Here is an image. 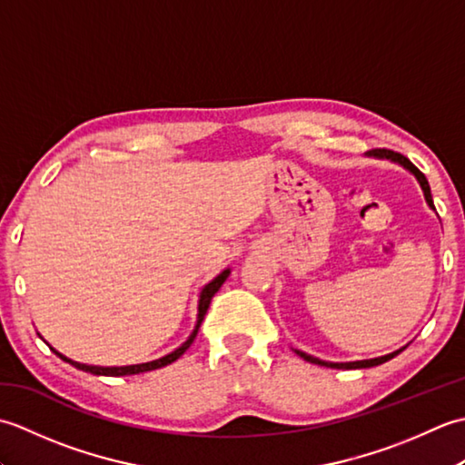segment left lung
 <instances>
[{"mask_svg":"<svg viewBox=\"0 0 465 465\" xmlns=\"http://www.w3.org/2000/svg\"><path fill=\"white\" fill-rule=\"evenodd\" d=\"M365 155H368V157H375V160H390V162H393V163H400L401 167H406V170H408L411 175H416V180H418V183H420V187H421V192H423V197H426V203L431 207V210H436V207H433L430 183H428V180H426V175H423V173L418 170V167L408 160V157H403L401 153L390 152V150H371V152H368ZM403 350H406V345H403V348H400V350H396V351L388 353V355H380V358H371V360H358V361H325V360H320V358H313V355L305 353V351H300V350H293V351L298 353L300 358H303L305 361L323 365V368H335V370H361V368H373V365L385 363L388 360H391L393 355H398V353L403 351Z\"/></svg>","mask_w":465,"mask_h":465,"instance_id":"left-lung-1","label":"left lung"}]
</instances>
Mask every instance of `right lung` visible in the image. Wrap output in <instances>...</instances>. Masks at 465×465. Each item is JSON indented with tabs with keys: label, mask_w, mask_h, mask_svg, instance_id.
I'll list each match as a JSON object with an SVG mask.
<instances>
[{
	"label": "right lung",
	"mask_w": 465,
	"mask_h": 465,
	"mask_svg": "<svg viewBox=\"0 0 465 465\" xmlns=\"http://www.w3.org/2000/svg\"><path fill=\"white\" fill-rule=\"evenodd\" d=\"M230 273H232V270L225 268L222 273H217L210 283L203 285L202 292H200V300H197V322H195L193 331L190 333V338H187V340L180 345V348H175L173 351L163 355V358H157V360H153V361H145V363H134V365H90V363H80V361L69 360L67 355L59 353L55 348H52V345L47 343L49 350H52V351L57 355V358H62L64 361L72 363L75 370H82V371L94 373V375H134V373H143V371H152V370H157V368H163V365H170V363H173L177 358H182L183 351H185L187 348H190L192 341L195 340L197 330H200V325H202V322H203V315H205L207 308H210L212 298L215 295V292L222 288L223 282H225L227 278H230ZM37 335H39V333H37ZM39 338H42V335H39Z\"/></svg>",
	"instance_id": "1"
}]
</instances>
